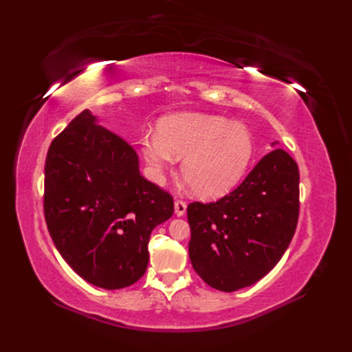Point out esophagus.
Returning <instances> with one entry per match:
<instances>
[{
    "mask_svg": "<svg viewBox=\"0 0 352 352\" xmlns=\"http://www.w3.org/2000/svg\"><path fill=\"white\" fill-rule=\"evenodd\" d=\"M175 212L177 217H182L186 214V202L185 201H180V199H176L175 201Z\"/></svg>",
    "mask_w": 352,
    "mask_h": 352,
    "instance_id": "34e87169",
    "label": "esophagus"
}]
</instances>
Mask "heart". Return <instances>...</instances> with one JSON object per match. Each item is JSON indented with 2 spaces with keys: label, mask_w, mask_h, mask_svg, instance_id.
<instances>
[{
  "label": "heart",
  "mask_w": 352,
  "mask_h": 352,
  "mask_svg": "<svg viewBox=\"0 0 352 352\" xmlns=\"http://www.w3.org/2000/svg\"><path fill=\"white\" fill-rule=\"evenodd\" d=\"M141 151L155 182H162L177 158H184L180 173L194 194L219 198L247 173L255 146L242 123L221 116L182 113L160 120L158 133H145Z\"/></svg>",
  "instance_id": "b5f03b06"
}]
</instances>
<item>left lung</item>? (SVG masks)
I'll list each match as a JSON object with an SVG mask.
<instances>
[{
  "mask_svg": "<svg viewBox=\"0 0 352 352\" xmlns=\"http://www.w3.org/2000/svg\"><path fill=\"white\" fill-rule=\"evenodd\" d=\"M298 212V164L285 150L276 148L229 195L210 204L188 206L189 258L194 270L223 292L254 285L289 247Z\"/></svg>",
  "mask_w": 352,
  "mask_h": 352,
  "instance_id": "8db88e82",
  "label": "left lung"
}]
</instances>
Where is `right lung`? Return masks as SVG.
Instances as JSON below:
<instances>
[{"label": "right lung", "mask_w": 352, "mask_h": 352, "mask_svg": "<svg viewBox=\"0 0 352 352\" xmlns=\"http://www.w3.org/2000/svg\"><path fill=\"white\" fill-rule=\"evenodd\" d=\"M173 210L172 195L141 175L133 148L89 110L51 142L45 221L61 257L87 282L122 289L140 280L151 232Z\"/></svg>", "instance_id": "1"}]
</instances>
